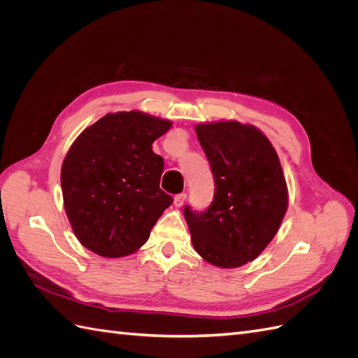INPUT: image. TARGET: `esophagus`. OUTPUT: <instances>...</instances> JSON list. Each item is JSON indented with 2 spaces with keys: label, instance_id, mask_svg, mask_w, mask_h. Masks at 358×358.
<instances>
[{
  "label": "esophagus",
  "instance_id": "obj_1",
  "mask_svg": "<svg viewBox=\"0 0 358 358\" xmlns=\"http://www.w3.org/2000/svg\"><path fill=\"white\" fill-rule=\"evenodd\" d=\"M185 200H187V194H178V196H175L173 197V204L176 206V208H180V206L185 203Z\"/></svg>",
  "mask_w": 358,
  "mask_h": 358
}]
</instances>
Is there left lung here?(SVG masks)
<instances>
[{"mask_svg": "<svg viewBox=\"0 0 358 358\" xmlns=\"http://www.w3.org/2000/svg\"><path fill=\"white\" fill-rule=\"evenodd\" d=\"M196 134L210 162L215 196L201 213L183 209L192 246L212 266L241 267L264 251L284 220L282 167L270 140L251 124H199Z\"/></svg>", "mask_w": 358, "mask_h": 358, "instance_id": "obj_1", "label": "left lung"}]
</instances>
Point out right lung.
Segmentation results:
<instances>
[{"instance_id": "obj_1", "label": "right lung", "mask_w": 358, "mask_h": 358, "mask_svg": "<svg viewBox=\"0 0 358 358\" xmlns=\"http://www.w3.org/2000/svg\"><path fill=\"white\" fill-rule=\"evenodd\" d=\"M171 121L138 110L107 113L85 128L61 167L64 208L78 241L106 258L134 254L171 197L152 143Z\"/></svg>"}]
</instances>
